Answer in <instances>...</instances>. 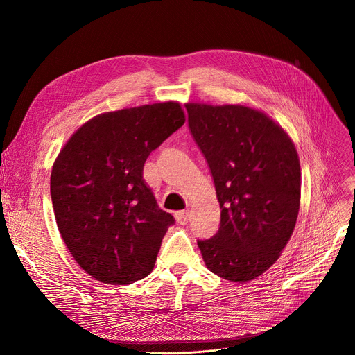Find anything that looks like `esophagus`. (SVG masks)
<instances>
[{
  "label": "esophagus",
  "mask_w": 355,
  "mask_h": 355,
  "mask_svg": "<svg viewBox=\"0 0 355 355\" xmlns=\"http://www.w3.org/2000/svg\"><path fill=\"white\" fill-rule=\"evenodd\" d=\"M189 218H190V211L189 210H182V211H177L175 213V220L178 225H187L189 223Z\"/></svg>",
  "instance_id": "1"
}]
</instances>
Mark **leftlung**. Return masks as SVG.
Instances as JSON below:
<instances>
[{
	"label": "left lung",
	"mask_w": 355,
	"mask_h": 355,
	"mask_svg": "<svg viewBox=\"0 0 355 355\" xmlns=\"http://www.w3.org/2000/svg\"><path fill=\"white\" fill-rule=\"evenodd\" d=\"M185 107L221 209L217 233L197 245L213 273L249 282L276 262L295 229L301 201L296 148L260 110L207 103Z\"/></svg>",
	"instance_id": "left-lung-1"
}]
</instances>
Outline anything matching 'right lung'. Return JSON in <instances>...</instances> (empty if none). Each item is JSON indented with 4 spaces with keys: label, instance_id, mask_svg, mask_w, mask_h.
I'll list each match as a JSON object with an SVG mask.
<instances>
[{
    "label": "right lung",
    "instance_id": "add662e5",
    "mask_svg": "<svg viewBox=\"0 0 355 355\" xmlns=\"http://www.w3.org/2000/svg\"><path fill=\"white\" fill-rule=\"evenodd\" d=\"M184 122L177 102L106 112L82 125L54 161L55 223L73 259L96 281L129 285L153 272L175 220L158 207L144 164Z\"/></svg>",
    "mask_w": 355,
    "mask_h": 355
}]
</instances>
